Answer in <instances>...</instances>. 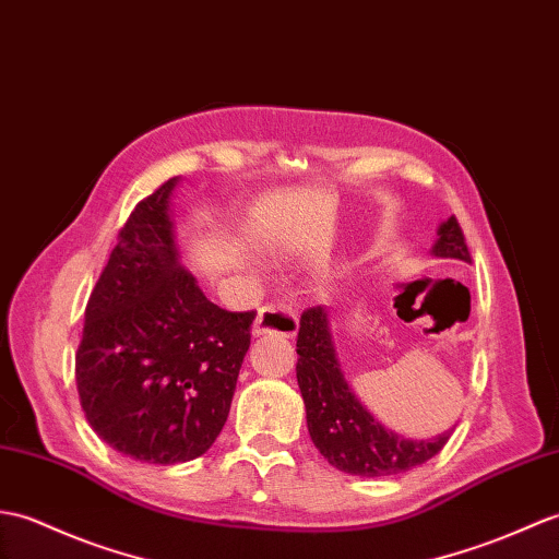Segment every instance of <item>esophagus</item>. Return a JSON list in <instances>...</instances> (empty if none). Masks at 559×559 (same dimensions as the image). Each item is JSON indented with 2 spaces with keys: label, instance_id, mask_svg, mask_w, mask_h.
I'll list each match as a JSON object with an SVG mask.
<instances>
[{
  "label": "esophagus",
  "instance_id": "obj_1",
  "mask_svg": "<svg viewBox=\"0 0 559 559\" xmlns=\"http://www.w3.org/2000/svg\"><path fill=\"white\" fill-rule=\"evenodd\" d=\"M295 333L297 317L293 314V309L285 305L262 307L252 323V335H283V338H293Z\"/></svg>",
  "mask_w": 559,
  "mask_h": 559
}]
</instances>
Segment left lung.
Listing matches in <instances>:
<instances>
[{
  "mask_svg": "<svg viewBox=\"0 0 559 559\" xmlns=\"http://www.w3.org/2000/svg\"><path fill=\"white\" fill-rule=\"evenodd\" d=\"M433 257L472 264L469 250L455 216L438 226ZM297 385L305 400L311 443L335 469L353 476H395L436 457L450 440L452 428L426 440L405 438L383 426L361 405L345 379L335 349L331 309L311 307L297 331Z\"/></svg>",
  "mask_w": 559,
  "mask_h": 559,
  "instance_id": "left-lung-1",
  "label": "left lung"
}]
</instances>
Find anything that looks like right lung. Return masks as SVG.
<instances>
[{
    "label": "right lung",
    "mask_w": 559,
    "mask_h": 559,
    "mask_svg": "<svg viewBox=\"0 0 559 559\" xmlns=\"http://www.w3.org/2000/svg\"><path fill=\"white\" fill-rule=\"evenodd\" d=\"M178 176L138 202L85 307L75 383L87 424L121 455L178 464L224 428L257 311L206 300L180 264Z\"/></svg>",
    "instance_id": "add662e5"
}]
</instances>
